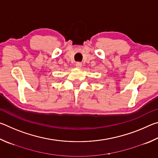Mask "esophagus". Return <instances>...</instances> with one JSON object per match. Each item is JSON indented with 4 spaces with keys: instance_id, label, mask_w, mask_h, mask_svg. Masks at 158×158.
<instances>
[{
    "instance_id": "obj_1",
    "label": "esophagus",
    "mask_w": 158,
    "mask_h": 158,
    "mask_svg": "<svg viewBox=\"0 0 158 158\" xmlns=\"http://www.w3.org/2000/svg\"><path fill=\"white\" fill-rule=\"evenodd\" d=\"M75 65H76V67L77 68H81V63H80V62H77V63H76V64H75Z\"/></svg>"
}]
</instances>
